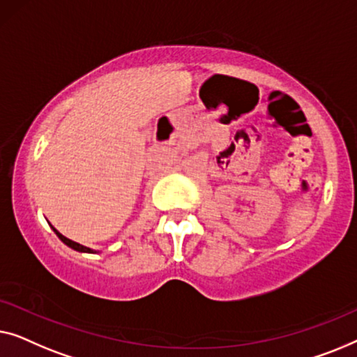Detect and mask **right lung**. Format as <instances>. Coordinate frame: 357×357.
I'll list each match as a JSON object with an SVG mask.
<instances>
[{
	"instance_id": "right-lung-1",
	"label": "right lung",
	"mask_w": 357,
	"mask_h": 357,
	"mask_svg": "<svg viewBox=\"0 0 357 357\" xmlns=\"http://www.w3.org/2000/svg\"><path fill=\"white\" fill-rule=\"evenodd\" d=\"M52 228H53V227H52ZM53 231H54V233H56V236H58V238H59V239H61L64 244H66V245H69V248L76 249V250H79V252H93V250H92V249H89V248H85V245H82V244H79V243H74V241H71V239H68V238H66V236H63L61 233H59V231H58V229H54V228H53Z\"/></svg>"
}]
</instances>
